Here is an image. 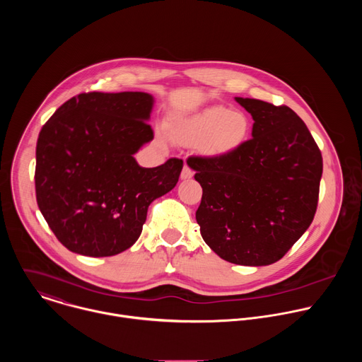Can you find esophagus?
Wrapping results in <instances>:
<instances>
[{
	"label": "esophagus",
	"mask_w": 362,
	"mask_h": 362,
	"mask_svg": "<svg viewBox=\"0 0 362 362\" xmlns=\"http://www.w3.org/2000/svg\"><path fill=\"white\" fill-rule=\"evenodd\" d=\"M193 177V170L187 166V165H185V168H183V170H182V175H180V179L182 180H189V179H192Z\"/></svg>",
	"instance_id": "obj_1"
}]
</instances>
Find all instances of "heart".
Masks as SVG:
<instances>
[{"label":"heart","instance_id":"b5f03b06","mask_svg":"<svg viewBox=\"0 0 362 362\" xmlns=\"http://www.w3.org/2000/svg\"><path fill=\"white\" fill-rule=\"evenodd\" d=\"M175 139L183 144H197L209 159H225L249 139L250 120L240 110L212 106L172 126Z\"/></svg>","mask_w":362,"mask_h":362}]
</instances>
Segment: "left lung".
<instances>
[{
	"label": "left lung",
	"instance_id": "left-lung-1",
	"mask_svg": "<svg viewBox=\"0 0 362 362\" xmlns=\"http://www.w3.org/2000/svg\"><path fill=\"white\" fill-rule=\"evenodd\" d=\"M253 119L252 139L225 159L187 160L203 189L196 211L203 240L222 259L275 264L315 216L321 151L286 106L235 97Z\"/></svg>",
	"mask_w": 362,
	"mask_h": 362
}]
</instances>
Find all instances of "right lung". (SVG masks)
<instances>
[{"mask_svg": "<svg viewBox=\"0 0 362 362\" xmlns=\"http://www.w3.org/2000/svg\"><path fill=\"white\" fill-rule=\"evenodd\" d=\"M154 98L143 91L83 93L42 126L35 148L40 212L71 252L103 257L139 239L150 203L170 192L183 162L141 168L134 154L153 140Z\"/></svg>", "mask_w": 362, "mask_h": 362, "instance_id": "1", "label": "right lung"}]
</instances>
